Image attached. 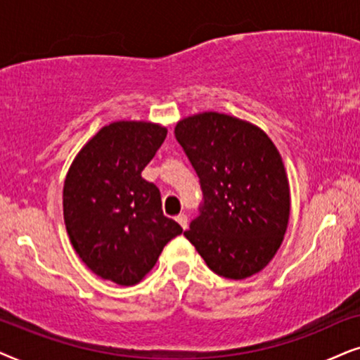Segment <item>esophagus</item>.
Here are the masks:
<instances>
[{
    "instance_id": "esophagus-1",
    "label": "esophagus",
    "mask_w": 360,
    "mask_h": 360,
    "mask_svg": "<svg viewBox=\"0 0 360 360\" xmlns=\"http://www.w3.org/2000/svg\"><path fill=\"white\" fill-rule=\"evenodd\" d=\"M176 220H177V224H179L181 227H183L184 230L188 229V215H186V214H179V215H177V217H176Z\"/></svg>"
}]
</instances>
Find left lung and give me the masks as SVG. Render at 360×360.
<instances>
[{"instance_id": "1", "label": "left lung", "mask_w": 360, "mask_h": 360, "mask_svg": "<svg viewBox=\"0 0 360 360\" xmlns=\"http://www.w3.org/2000/svg\"><path fill=\"white\" fill-rule=\"evenodd\" d=\"M174 135L204 194L186 238L220 276L245 280L262 271L290 220L288 176L275 143L257 124L219 112L179 120Z\"/></svg>"}]
</instances>
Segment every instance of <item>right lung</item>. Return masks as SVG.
<instances>
[{
  "instance_id": "add662e5",
  "label": "right lung",
  "mask_w": 360,
  "mask_h": 360,
  "mask_svg": "<svg viewBox=\"0 0 360 360\" xmlns=\"http://www.w3.org/2000/svg\"><path fill=\"white\" fill-rule=\"evenodd\" d=\"M167 135L160 123L120 120L77 153L62 191L70 243L103 280L133 286L156 265L162 248L183 232L162 214L160 189L141 177Z\"/></svg>"
}]
</instances>
